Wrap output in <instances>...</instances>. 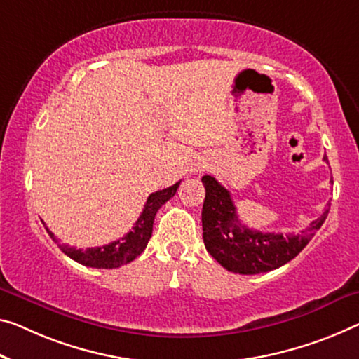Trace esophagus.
Listing matches in <instances>:
<instances>
[{"label": "esophagus", "mask_w": 359, "mask_h": 359, "mask_svg": "<svg viewBox=\"0 0 359 359\" xmlns=\"http://www.w3.org/2000/svg\"><path fill=\"white\" fill-rule=\"evenodd\" d=\"M203 170H205V165H203V163H196L194 168H192V172L198 173V172H203Z\"/></svg>", "instance_id": "obj_1"}]
</instances>
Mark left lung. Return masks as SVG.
Wrapping results in <instances>:
<instances>
[{"label":"left lung","mask_w":359,"mask_h":359,"mask_svg":"<svg viewBox=\"0 0 359 359\" xmlns=\"http://www.w3.org/2000/svg\"><path fill=\"white\" fill-rule=\"evenodd\" d=\"M327 161V157H324ZM205 201L202 207L203 244L207 252L228 271L260 274L289 263L305 249L326 222L329 205L302 234H274L241 224L229 191L210 175L202 176Z\"/></svg>","instance_id":"left-lung-1"}]
</instances>
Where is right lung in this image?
<instances>
[{"label":"right lung","instance_id":"add662e5","mask_svg":"<svg viewBox=\"0 0 359 359\" xmlns=\"http://www.w3.org/2000/svg\"><path fill=\"white\" fill-rule=\"evenodd\" d=\"M180 183L181 181L170 187H165L162 191L152 192V194L147 197L146 205L142 208V213L135 223L133 229H131L128 234L120 237L118 241L110 242L107 245L90 247V249L85 250L75 249V247H70L67 244H60L59 239H56V236H54L46 226L45 228L48 231V234L51 236V239L56 242L59 249L62 250L65 255L70 257L72 260L79 262L80 264H85V266L90 268H120L122 264L133 262L135 258L140 257L142 250L146 249L147 242L152 236V224L154 218H156V213L165 202L170 201V198L176 194V189L180 187Z\"/></svg>","mask_w":359,"mask_h":359}]
</instances>
